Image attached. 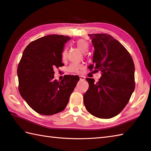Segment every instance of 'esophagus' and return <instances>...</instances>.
Returning <instances> with one entry per match:
<instances>
[{"instance_id": "esophagus-1", "label": "esophagus", "mask_w": 151, "mask_h": 151, "mask_svg": "<svg viewBox=\"0 0 151 151\" xmlns=\"http://www.w3.org/2000/svg\"><path fill=\"white\" fill-rule=\"evenodd\" d=\"M79 78H80L81 81H84L85 80V76L83 75H80L79 76Z\"/></svg>"}]
</instances>
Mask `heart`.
Masks as SVG:
<instances>
[{
	"label": "heart",
	"mask_w": 151,
	"mask_h": 151,
	"mask_svg": "<svg viewBox=\"0 0 151 151\" xmlns=\"http://www.w3.org/2000/svg\"><path fill=\"white\" fill-rule=\"evenodd\" d=\"M76 46L77 47L80 49V50L83 52V53H86V52L88 51L89 47V44L86 40H79L77 41L76 42ZM67 55V50L65 49L62 53V58L63 59H65ZM83 68V66L81 65H77V64H71L69 67H68L67 70L69 71V72H72V73H76L78 72L79 70L82 69Z\"/></svg>",
	"instance_id": "obj_1"
}]
</instances>
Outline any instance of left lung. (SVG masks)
Here are the masks:
<instances>
[{
	"mask_svg": "<svg viewBox=\"0 0 151 151\" xmlns=\"http://www.w3.org/2000/svg\"><path fill=\"white\" fill-rule=\"evenodd\" d=\"M94 51L90 70L102 76L99 81L86 78L89 88L84 94L87 111L99 118L109 119L121 112L135 90V65L122 43L107 34H88Z\"/></svg>",
	"mask_w": 151,
	"mask_h": 151,
	"instance_id": "1",
	"label": "left lung"
}]
</instances>
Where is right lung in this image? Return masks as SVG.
<instances>
[{
  "mask_svg": "<svg viewBox=\"0 0 151 151\" xmlns=\"http://www.w3.org/2000/svg\"><path fill=\"white\" fill-rule=\"evenodd\" d=\"M70 37L48 35L29 43L24 49L17 75L21 96L37 113L51 116L64 110L79 81L66 75L55 80L54 68L63 66L62 52Z\"/></svg>",
  "mask_w": 151,
  "mask_h": 151,
  "instance_id": "1",
  "label": "right lung"
}]
</instances>
